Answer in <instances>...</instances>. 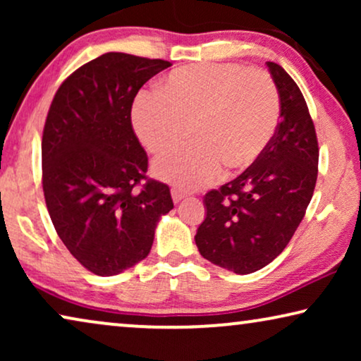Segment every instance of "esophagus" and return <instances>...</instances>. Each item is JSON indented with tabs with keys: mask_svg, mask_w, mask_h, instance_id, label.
I'll return each instance as SVG.
<instances>
[{
	"mask_svg": "<svg viewBox=\"0 0 361 361\" xmlns=\"http://www.w3.org/2000/svg\"><path fill=\"white\" fill-rule=\"evenodd\" d=\"M171 194H172V200H174L176 204H179L180 200H184L185 197H187V192L180 190V189H177V187H174V189L171 190Z\"/></svg>",
	"mask_w": 361,
	"mask_h": 361,
	"instance_id": "obj_1",
	"label": "esophagus"
}]
</instances>
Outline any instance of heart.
Masks as SVG:
<instances>
[{
    "label": "heart",
    "instance_id": "b5f03b06",
    "mask_svg": "<svg viewBox=\"0 0 361 361\" xmlns=\"http://www.w3.org/2000/svg\"><path fill=\"white\" fill-rule=\"evenodd\" d=\"M133 126L154 154L179 146L192 133L197 142L159 157L154 174L184 190L199 189L224 166L253 164L273 140L279 95L268 73L240 63H192L172 71L161 92H141L133 103Z\"/></svg>",
    "mask_w": 361,
    "mask_h": 361
}]
</instances>
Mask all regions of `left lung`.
I'll return each mask as SVG.
<instances>
[{
    "instance_id": "8db88e82",
    "label": "left lung",
    "mask_w": 361,
    "mask_h": 361,
    "mask_svg": "<svg viewBox=\"0 0 361 361\" xmlns=\"http://www.w3.org/2000/svg\"><path fill=\"white\" fill-rule=\"evenodd\" d=\"M281 120L261 156L228 184L207 192L195 235L200 255L236 274L255 273L283 253L312 199L319 145L307 103L283 67L266 63Z\"/></svg>"
}]
</instances>
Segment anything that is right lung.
<instances>
[{"instance_id":"add662e5","label":"right lung","mask_w":361,"mask_h":361,"mask_svg":"<svg viewBox=\"0 0 361 361\" xmlns=\"http://www.w3.org/2000/svg\"><path fill=\"white\" fill-rule=\"evenodd\" d=\"M171 66L103 54L68 75L49 108L44 199L59 238L93 274H120L145 259L161 215L174 209L169 185L146 177L147 154L131 125L136 93Z\"/></svg>"}]
</instances>
